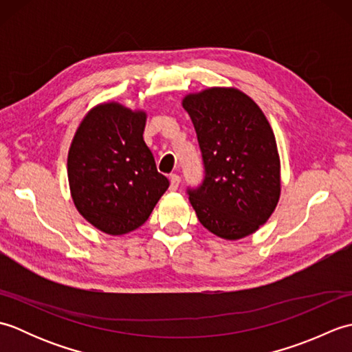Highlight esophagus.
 I'll list each match as a JSON object with an SVG mask.
<instances>
[{"instance_id":"1","label":"esophagus","mask_w":352,"mask_h":352,"mask_svg":"<svg viewBox=\"0 0 352 352\" xmlns=\"http://www.w3.org/2000/svg\"><path fill=\"white\" fill-rule=\"evenodd\" d=\"M169 182H170V190H177L178 184H180V177H178L177 174H170Z\"/></svg>"}]
</instances>
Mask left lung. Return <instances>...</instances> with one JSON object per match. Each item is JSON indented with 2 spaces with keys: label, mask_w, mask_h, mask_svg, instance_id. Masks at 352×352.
Returning <instances> with one entry per match:
<instances>
[{
  "label": "left lung",
  "mask_w": 352,
  "mask_h": 352,
  "mask_svg": "<svg viewBox=\"0 0 352 352\" xmlns=\"http://www.w3.org/2000/svg\"><path fill=\"white\" fill-rule=\"evenodd\" d=\"M195 126L204 180L188 188L203 226L227 241L252 234L280 198V157L266 116L237 89L212 87L183 100Z\"/></svg>",
  "instance_id": "left-lung-1"
}]
</instances>
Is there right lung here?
Listing matches in <instances>:
<instances>
[{
  "instance_id": "right-lung-1",
  "label": "right lung",
  "mask_w": 352,
  "mask_h": 352,
  "mask_svg": "<svg viewBox=\"0 0 352 352\" xmlns=\"http://www.w3.org/2000/svg\"><path fill=\"white\" fill-rule=\"evenodd\" d=\"M146 115L118 102L92 109L74 136L68 178L74 204L107 234H125L144 223L169 180L155 168L144 140Z\"/></svg>"
}]
</instances>
